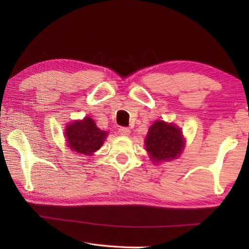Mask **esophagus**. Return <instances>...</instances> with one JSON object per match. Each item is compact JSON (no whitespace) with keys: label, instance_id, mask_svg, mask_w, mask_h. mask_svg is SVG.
Wrapping results in <instances>:
<instances>
[{"label":"esophagus","instance_id":"34e87169","mask_svg":"<svg viewBox=\"0 0 249 249\" xmlns=\"http://www.w3.org/2000/svg\"><path fill=\"white\" fill-rule=\"evenodd\" d=\"M119 132L121 135H124V136H127L130 133V129L128 127H120L119 128Z\"/></svg>","mask_w":249,"mask_h":249}]
</instances>
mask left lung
I'll list each match as a JSON object with an SVG mask.
<instances>
[{"mask_svg":"<svg viewBox=\"0 0 249 249\" xmlns=\"http://www.w3.org/2000/svg\"><path fill=\"white\" fill-rule=\"evenodd\" d=\"M146 149L153 161L171 160L183 149L182 134L174 124L157 121L150 126L145 140Z\"/></svg>","mask_w":249,"mask_h":249,"instance_id":"left-lung-1","label":"left lung"}]
</instances>
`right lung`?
Listing matches in <instances>:
<instances>
[{"instance_id": "right-lung-1", "label": "right lung", "mask_w": 249, "mask_h": 249, "mask_svg": "<svg viewBox=\"0 0 249 249\" xmlns=\"http://www.w3.org/2000/svg\"><path fill=\"white\" fill-rule=\"evenodd\" d=\"M65 132L70 148L84 155H91L100 149L107 135V132L96 127L94 121L90 117L69 124Z\"/></svg>"}]
</instances>
